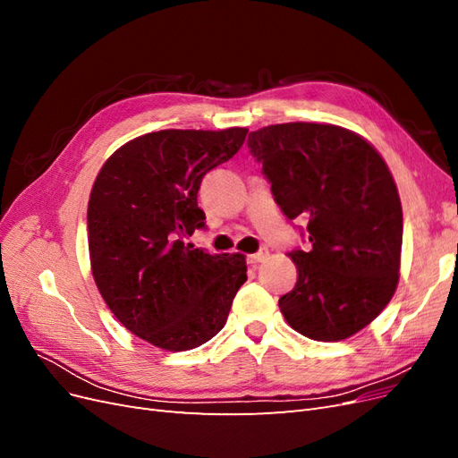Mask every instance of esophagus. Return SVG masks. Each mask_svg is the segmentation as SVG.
Masks as SVG:
<instances>
[{
	"instance_id": "esophagus-1",
	"label": "esophagus",
	"mask_w": 458,
	"mask_h": 458,
	"mask_svg": "<svg viewBox=\"0 0 458 458\" xmlns=\"http://www.w3.org/2000/svg\"><path fill=\"white\" fill-rule=\"evenodd\" d=\"M267 256H269V250H267V248H259V250H258L256 254H250V256H248V258H246V261L250 263V266H258V263H261V261L266 259Z\"/></svg>"
}]
</instances>
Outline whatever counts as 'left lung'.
<instances>
[{"instance_id":"8db88e82","label":"left lung","mask_w":458,"mask_h":458,"mask_svg":"<svg viewBox=\"0 0 458 458\" xmlns=\"http://www.w3.org/2000/svg\"><path fill=\"white\" fill-rule=\"evenodd\" d=\"M275 202L306 217L310 248H294L296 286L279 308L300 335L350 338L392 300L399 281L403 212L394 177L361 137L328 123H276L248 135Z\"/></svg>"}]
</instances>
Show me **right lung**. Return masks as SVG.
Here are the masks:
<instances>
[{
  "label": "right lung",
  "instance_id": "obj_1",
  "mask_svg": "<svg viewBox=\"0 0 458 458\" xmlns=\"http://www.w3.org/2000/svg\"><path fill=\"white\" fill-rule=\"evenodd\" d=\"M246 128L162 130L118 148L97 175L88 241L97 288L118 321L162 350L199 348L224 328L248 279L241 254L187 244L206 216L202 177L233 158Z\"/></svg>",
  "mask_w": 458,
  "mask_h": 458
}]
</instances>
